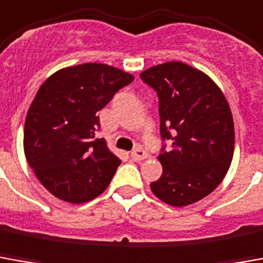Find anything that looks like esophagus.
Listing matches in <instances>:
<instances>
[{
	"label": "esophagus",
	"instance_id": "34e87169",
	"mask_svg": "<svg viewBox=\"0 0 263 263\" xmlns=\"http://www.w3.org/2000/svg\"><path fill=\"white\" fill-rule=\"evenodd\" d=\"M146 157H148V154H146L141 146H138V148H135V149L131 152V158L134 161H142V159H145Z\"/></svg>",
	"mask_w": 263,
	"mask_h": 263
}]
</instances>
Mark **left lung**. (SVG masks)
<instances>
[{"label":"left lung","mask_w":263,"mask_h":263,"mask_svg":"<svg viewBox=\"0 0 263 263\" xmlns=\"http://www.w3.org/2000/svg\"><path fill=\"white\" fill-rule=\"evenodd\" d=\"M139 77L159 101L163 145L158 159L163 171L151 189L172 206L198 202L222 182L234 157L228 101L208 75L182 62H165Z\"/></svg>","instance_id":"8db88e82"}]
</instances>
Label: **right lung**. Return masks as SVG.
Returning <instances> with one entry per match:
<instances>
[{
    "label": "right lung",
    "mask_w": 263,
    "mask_h": 263,
    "mask_svg": "<svg viewBox=\"0 0 263 263\" xmlns=\"http://www.w3.org/2000/svg\"><path fill=\"white\" fill-rule=\"evenodd\" d=\"M134 77L105 64H82L51 75L29 106L24 151L40 182L62 201L101 195L119 166L108 149L97 112Z\"/></svg>",
    "instance_id": "right-lung-1"
}]
</instances>
